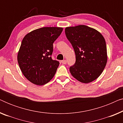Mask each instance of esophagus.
Wrapping results in <instances>:
<instances>
[{"instance_id": "1", "label": "esophagus", "mask_w": 123, "mask_h": 123, "mask_svg": "<svg viewBox=\"0 0 123 123\" xmlns=\"http://www.w3.org/2000/svg\"><path fill=\"white\" fill-rule=\"evenodd\" d=\"M61 63H62V64H67V60H62Z\"/></svg>"}]
</instances>
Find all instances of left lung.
Segmentation results:
<instances>
[{"instance_id":"1","label":"left lung","mask_w":123,"mask_h":123,"mask_svg":"<svg viewBox=\"0 0 123 123\" xmlns=\"http://www.w3.org/2000/svg\"><path fill=\"white\" fill-rule=\"evenodd\" d=\"M67 38L72 45L76 61L69 70L74 78L82 83H90L102 73L107 60L104 36L96 30L85 25L67 27Z\"/></svg>"}]
</instances>
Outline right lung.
Listing matches in <instances>:
<instances>
[{
  "label": "right lung",
  "instance_id": "add662e5",
  "mask_svg": "<svg viewBox=\"0 0 123 123\" xmlns=\"http://www.w3.org/2000/svg\"><path fill=\"white\" fill-rule=\"evenodd\" d=\"M63 30L56 27L38 28L23 38L17 60L23 74L31 83L43 85L54 76L59 63L51 58L53 44Z\"/></svg>",
  "mask_w": 123,
  "mask_h": 123
}]
</instances>
